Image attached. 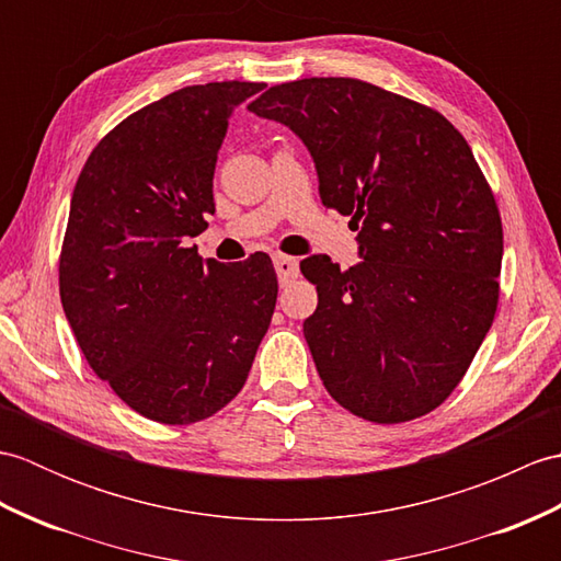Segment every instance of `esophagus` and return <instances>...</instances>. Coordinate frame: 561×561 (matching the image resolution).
I'll list each match as a JSON object with an SVG mask.
<instances>
[{
	"label": "esophagus",
	"instance_id": "esophagus-1",
	"mask_svg": "<svg viewBox=\"0 0 561 561\" xmlns=\"http://www.w3.org/2000/svg\"><path fill=\"white\" fill-rule=\"evenodd\" d=\"M274 270H277L279 284H289L299 277V260L289 255H274Z\"/></svg>",
	"mask_w": 561,
	"mask_h": 561
}]
</instances>
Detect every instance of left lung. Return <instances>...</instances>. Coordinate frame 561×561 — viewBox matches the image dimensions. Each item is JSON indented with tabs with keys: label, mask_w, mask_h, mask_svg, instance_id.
I'll return each mask as SVG.
<instances>
[{
	"label": "left lung",
	"mask_w": 561,
	"mask_h": 561,
	"mask_svg": "<svg viewBox=\"0 0 561 561\" xmlns=\"http://www.w3.org/2000/svg\"><path fill=\"white\" fill-rule=\"evenodd\" d=\"M299 137L359 257L301 260L318 289L304 335L328 392L376 424L444 402L492 328L504 233L468 141L426 105L344 77L279 83L248 105Z\"/></svg>",
	"instance_id": "obj_1"
}]
</instances>
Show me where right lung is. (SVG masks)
<instances>
[{"instance_id":"obj_1","label":"right lung","mask_w":561,"mask_h":561,"mask_svg":"<svg viewBox=\"0 0 561 561\" xmlns=\"http://www.w3.org/2000/svg\"><path fill=\"white\" fill-rule=\"evenodd\" d=\"M253 81L185 87L133 113L83 163L59 299L89 366L147 420H207L243 388L277 304L272 260H202L214 169Z\"/></svg>"}]
</instances>
